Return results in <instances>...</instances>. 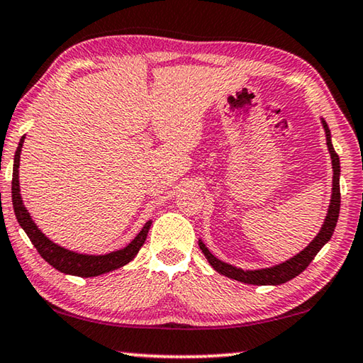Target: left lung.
Returning <instances> with one entry per match:
<instances>
[{
    "label": "left lung",
    "mask_w": 363,
    "mask_h": 363,
    "mask_svg": "<svg viewBox=\"0 0 363 363\" xmlns=\"http://www.w3.org/2000/svg\"><path fill=\"white\" fill-rule=\"evenodd\" d=\"M322 125L325 134H327V145H328V152L331 157V164H333V189H331V200H330V206H328V213L327 218H325V223L322 225L320 232L317 233V237L312 240L307 247L298 253L296 256H293L291 259H288L285 262L279 264V266L274 267H267V269H257V270H243L238 267H233L230 264H227L224 261L218 259L216 256L211 255V251L205 247V243L199 240V247L203 251L205 257L208 262L211 264V267L214 270H218L219 274L225 275V277L243 281V284H250V285H281L285 281L291 280L299 275L303 270L307 269V266L312 262V259L317 256L318 251L323 248V245L327 243L331 235H333L335 227L337 223V216H340V205H341V192H340V157L333 149V144H331V134L328 130L327 121L322 118Z\"/></svg>",
    "instance_id": "8db88e82"
}]
</instances>
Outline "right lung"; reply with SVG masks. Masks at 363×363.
Wrapping results in <instances>:
<instances>
[{
	"label": "right lung",
	"mask_w": 363,
	"mask_h": 363,
	"mask_svg": "<svg viewBox=\"0 0 363 363\" xmlns=\"http://www.w3.org/2000/svg\"><path fill=\"white\" fill-rule=\"evenodd\" d=\"M23 139H26V136H22L19 147H17L16 155H14V168H12V206H14L16 218L19 220L21 227L26 230L30 242L33 243V247L41 255L43 259H45L49 266L57 269L59 272L77 275V277H97V275H102V274L110 272V270L120 269L125 266V264L133 261L134 256L139 253L140 247H143L145 242L152 220L145 223L143 230H140L136 235V238H134L130 245H126L125 248H121L118 251H112V253L108 255H101V256L73 253V251L65 250L49 240L45 233L38 229V225L32 220V216H30L27 208L23 206L22 196H21L19 164H21V152H22Z\"/></svg>",
	"instance_id": "obj_1"
}]
</instances>
